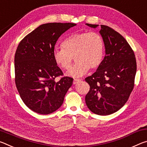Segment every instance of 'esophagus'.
<instances>
[{"label":"esophagus","mask_w":147,"mask_h":147,"mask_svg":"<svg viewBox=\"0 0 147 147\" xmlns=\"http://www.w3.org/2000/svg\"><path fill=\"white\" fill-rule=\"evenodd\" d=\"M81 80L80 79H77V78H74L73 80V84H76L77 83H78L79 82H80Z\"/></svg>","instance_id":"1"}]
</instances>
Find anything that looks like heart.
<instances>
[{
  "label": "heart",
  "mask_w": 147,
  "mask_h": 147,
  "mask_svg": "<svg viewBox=\"0 0 147 147\" xmlns=\"http://www.w3.org/2000/svg\"><path fill=\"white\" fill-rule=\"evenodd\" d=\"M62 49L54 50V61L59 67L67 70L73 57L76 63L68 71L69 76L80 77L89 68L96 69L101 64L104 54V42L100 34L95 32H84L71 34L61 43Z\"/></svg>",
  "instance_id": "b5f03b06"
}]
</instances>
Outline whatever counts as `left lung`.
<instances>
[{"mask_svg":"<svg viewBox=\"0 0 147 147\" xmlns=\"http://www.w3.org/2000/svg\"><path fill=\"white\" fill-rule=\"evenodd\" d=\"M86 24L93 28L98 26ZM100 28L106 54L95 73L85 79L90 86L85 100L92 112L108 115L127 102L134 86L137 65L135 54L126 39L110 27L100 25Z\"/></svg>","mask_w":147,"mask_h":147,"instance_id":"obj_1","label":"left lung"}]
</instances>
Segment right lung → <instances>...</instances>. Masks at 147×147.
<instances>
[{
	"instance_id": "add662e5",
	"label": "right lung",
	"mask_w": 147,
	"mask_h": 147,
	"mask_svg": "<svg viewBox=\"0 0 147 147\" xmlns=\"http://www.w3.org/2000/svg\"><path fill=\"white\" fill-rule=\"evenodd\" d=\"M74 23L41 24L22 39L15 54L16 84L23 102L35 112L47 115L60 108L73 79L63 75L53 53L58 38Z\"/></svg>"
}]
</instances>
